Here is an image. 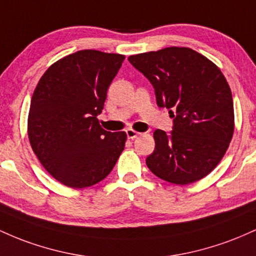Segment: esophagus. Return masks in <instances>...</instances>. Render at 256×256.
<instances>
[{
    "mask_svg": "<svg viewBox=\"0 0 256 256\" xmlns=\"http://www.w3.org/2000/svg\"><path fill=\"white\" fill-rule=\"evenodd\" d=\"M126 133H127L128 139H134V138H136L140 134V133H138V132L134 130V129H127V130H126Z\"/></svg>",
    "mask_w": 256,
    "mask_h": 256,
    "instance_id": "obj_1",
    "label": "esophagus"
}]
</instances>
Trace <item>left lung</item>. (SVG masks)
<instances>
[{
  "mask_svg": "<svg viewBox=\"0 0 256 256\" xmlns=\"http://www.w3.org/2000/svg\"><path fill=\"white\" fill-rule=\"evenodd\" d=\"M129 62L154 88L157 105L169 108L170 134L156 129L146 158L156 176L176 185L198 182L219 164L234 130V100L220 68L186 47L130 56Z\"/></svg>",
  "mask_w": 256,
  "mask_h": 256,
  "instance_id": "obj_1",
  "label": "left lung"
}]
</instances>
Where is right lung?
Wrapping results in <instances>:
<instances>
[{"label": "right lung", "instance_id": "obj_1", "mask_svg": "<svg viewBox=\"0 0 256 256\" xmlns=\"http://www.w3.org/2000/svg\"><path fill=\"white\" fill-rule=\"evenodd\" d=\"M124 56L84 50L48 68L31 98L28 136L46 170L62 185L83 188L104 180L124 150V132L99 124Z\"/></svg>", "mask_w": 256, "mask_h": 256}]
</instances>
